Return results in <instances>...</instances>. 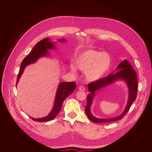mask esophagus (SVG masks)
<instances>
[{
	"label": "esophagus",
	"instance_id": "1",
	"mask_svg": "<svg viewBox=\"0 0 152 152\" xmlns=\"http://www.w3.org/2000/svg\"><path fill=\"white\" fill-rule=\"evenodd\" d=\"M79 90H80V91H85V86H79Z\"/></svg>",
	"mask_w": 152,
	"mask_h": 152
}]
</instances>
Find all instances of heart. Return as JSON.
Listing matches in <instances>:
<instances>
[{"label": "heart", "mask_w": 152, "mask_h": 152, "mask_svg": "<svg viewBox=\"0 0 152 152\" xmlns=\"http://www.w3.org/2000/svg\"><path fill=\"white\" fill-rule=\"evenodd\" d=\"M110 64L111 58L109 54L93 49L85 50L76 59V65L79 70L85 72L86 78L92 82L100 79L109 69ZM71 70L75 73V66L72 65Z\"/></svg>", "instance_id": "heart-1"}]
</instances>
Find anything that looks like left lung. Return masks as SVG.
Wrapping results in <instances>:
<instances>
[{
	"label": "left lung",
	"instance_id": "obj_1",
	"mask_svg": "<svg viewBox=\"0 0 152 152\" xmlns=\"http://www.w3.org/2000/svg\"><path fill=\"white\" fill-rule=\"evenodd\" d=\"M117 69L119 70V71L114 74L111 73L105 77L99 79L96 81L90 82L88 85V90L91 94H89L86 97L87 103L85 106V111L88 118L94 123H110L121 119L125 116L131 104L136 100L138 92V78L135 70L132 68L131 64L127 60L122 61L118 65ZM118 79L124 80L128 84L129 90V100L124 112L120 116L113 119H103L96 118L91 114L90 111V107L92 102V99L94 96L95 92L101 88L112 83Z\"/></svg>",
	"mask_w": 152,
	"mask_h": 152
}]
</instances>
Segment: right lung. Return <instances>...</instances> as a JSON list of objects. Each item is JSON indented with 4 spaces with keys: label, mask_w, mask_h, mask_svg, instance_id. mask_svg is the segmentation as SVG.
<instances>
[{
    "label": "right lung",
    "mask_w": 152,
    "mask_h": 152,
    "mask_svg": "<svg viewBox=\"0 0 152 152\" xmlns=\"http://www.w3.org/2000/svg\"><path fill=\"white\" fill-rule=\"evenodd\" d=\"M58 41L59 42H63L65 41V39L64 38H62L58 39ZM52 49H55V47L53 46L52 43L49 41V38H45L38 42L37 45L32 50L31 52L26 57H25L22 62H21L20 66V70L17 76L16 83H17V82H18L20 76L23 73L26 66H27L28 65L35 62L39 57L46 55L48 53L47 50ZM76 87V85L75 82L60 83L56 92L54 106L50 114L48 116L41 118L35 119L31 117L30 118H31L33 120L38 122L48 121L55 118L60 111L62 105V103L64 100L73 92Z\"/></svg>",
    "instance_id": "right-lung-1"
}]
</instances>
